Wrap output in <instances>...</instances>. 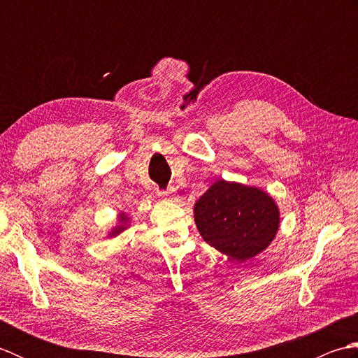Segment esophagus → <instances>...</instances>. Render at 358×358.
I'll return each instance as SVG.
<instances>
[{"label":"esophagus","mask_w":358,"mask_h":358,"mask_svg":"<svg viewBox=\"0 0 358 358\" xmlns=\"http://www.w3.org/2000/svg\"><path fill=\"white\" fill-rule=\"evenodd\" d=\"M158 195H162L164 200L167 201H177L178 200V195L175 192L173 187L169 189H158Z\"/></svg>","instance_id":"34e87169"}]
</instances>
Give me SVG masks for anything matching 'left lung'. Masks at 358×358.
<instances>
[{"label":"left lung","mask_w":358,"mask_h":358,"mask_svg":"<svg viewBox=\"0 0 358 358\" xmlns=\"http://www.w3.org/2000/svg\"><path fill=\"white\" fill-rule=\"evenodd\" d=\"M204 241L232 260L246 262L271 245L280 224L275 201L258 187L218 180L194 208Z\"/></svg>","instance_id":"obj_1"}]
</instances>
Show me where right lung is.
Instances as JSON below:
<instances>
[{"instance_id":"right-lung-1","label":"right lung","mask_w":358,"mask_h":358,"mask_svg":"<svg viewBox=\"0 0 358 358\" xmlns=\"http://www.w3.org/2000/svg\"><path fill=\"white\" fill-rule=\"evenodd\" d=\"M120 222H121V224H120V226H117V227H113V231L110 232V237H115V235H118L120 232H123V231L126 229V227H127V222H129V218H127L126 215H121Z\"/></svg>"}]
</instances>
